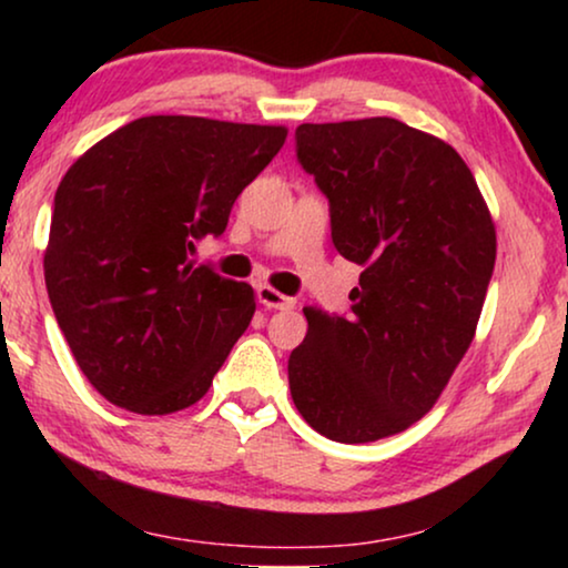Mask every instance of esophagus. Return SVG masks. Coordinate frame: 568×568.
Wrapping results in <instances>:
<instances>
[{
  "instance_id": "obj_1",
  "label": "esophagus",
  "mask_w": 568,
  "mask_h": 568,
  "mask_svg": "<svg viewBox=\"0 0 568 568\" xmlns=\"http://www.w3.org/2000/svg\"><path fill=\"white\" fill-rule=\"evenodd\" d=\"M258 302H261L263 307H268V310H292L294 305H297V300L286 297V294H282V292L274 290V286H268V284H261L258 286Z\"/></svg>"
}]
</instances>
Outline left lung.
<instances>
[{"label":"left lung","mask_w":568,"mask_h":568,"mask_svg":"<svg viewBox=\"0 0 568 568\" xmlns=\"http://www.w3.org/2000/svg\"><path fill=\"white\" fill-rule=\"evenodd\" d=\"M297 158L331 201L336 251L362 268L352 315L305 307L290 390L323 437H393L439 400L476 336L496 227L470 168L408 123H302Z\"/></svg>","instance_id":"left-lung-1"}]
</instances>
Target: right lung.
Wrapping results in <instances>:
<instances>
[{"label":"right lung","instance_id":"right-lung-1","mask_svg":"<svg viewBox=\"0 0 568 568\" xmlns=\"http://www.w3.org/2000/svg\"><path fill=\"white\" fill-rule=\"evenodd\" d=\"M286 126L144 115L92 144L53 196L45 290L90 385L131 414L165 416L212 385L255 313L251 284L193 266Z\"/></svg>","mask_w":568,"mask_h":568}]
</instances>
